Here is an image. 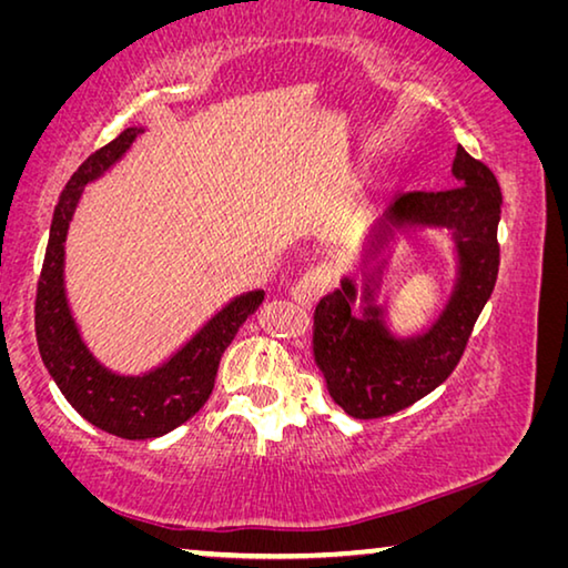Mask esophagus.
I'll list each match as a JSON object with an SVG mask.
<instances>
[{"mask_svg": "<svg viewBox=\"0 0 568 568\" xmlns=\"http://www.w3.org/2000/svg\"><path fill=\"white\" fill-rule=\"evenodd\" d=\"M331 275L325 267H307V271L297 277V281L291 285V295L297 305H313L318 301V295L328 287Z\"/></svg>", "mask_w": 568, "mask_h": 568, "instance_id": "esophagus-1", "label": "esophagus"}]
</instances>
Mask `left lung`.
Instances as JSON below:
<instances>
[{"instance_id":"1","label":"left lung","mask_w":568,"mask_h":568,"mask_svg":"<svg viewBox=\"0 0 568 568\" xmlns=\"http://www.w3.org/2000/svg\"><path fill=\"white\" fill-rule=\"evenodd\" d=\"M454 187L403 192L373 225L368 255L376 261L358 293L353 277L323 295L313 313V358L331 398L353 418L393 416L444 383L466 351L498 275L501 187L484 162L458 145ZM396 229H448L457 255V281L447 305L423 334L400 339L389 331L377 287L379 253ZM359 303V313L352 305Z\"/></svg>"}]
</instances>
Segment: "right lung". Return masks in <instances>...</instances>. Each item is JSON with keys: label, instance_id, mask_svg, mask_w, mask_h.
<instances>
[{"label": "right lung", "instance_id": "right-lung-1", "mask_svg": "<svg viewBox=\"0 0 568 568\" xmlns=\"http://www.w3.org/2000/svg\"><path fill=\"white\" fill-rule=\"evenodd\" d=\"M142 132L145 128L120 132L110 145L84 160L67 182L52 215L34 303L37 345L57 388L92 426L130 440L165 436L205 406L215 386L220 355L265 295L263 291L235 295L182 348L140 376L110 371L94 358L67 301L64 240L84 187L120 162Z\"/></svg>", "mask_w": 568, "mask_h": 568}]
</instances>
